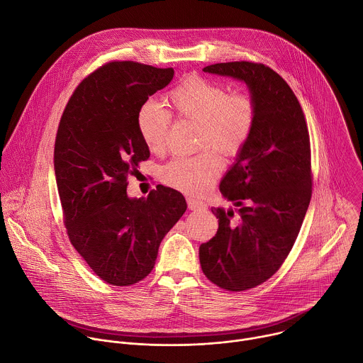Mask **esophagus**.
<instances>
[{"instance_id":"obj_1","label":"esophagus","mask_w":363,"mask_h":363,"mask_svg":"<svg viewBox=\"0 0 363 363\" xmlns=\"http://www.w3.org/2000/svg\"><path fill=\"white\" fill-rule=\"evenodd\" d=\"M186 203H188V208L192 210V211L205 210V208H206V203H205V202L198 201V199H194V198H188V199H186Z\"/></svg>"}]
</instances>
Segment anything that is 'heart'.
I'll return each instance as SVG.
<instances>
[{"label":"heart","instance_id":"heart-1","mask_svg":"<svg viewBox=\"0 0 363 363\" xmlns=\"http://www.w3.org/2000/svg\"><path fill=\"white\" fill-rule=\"evenodd\" d=\"M167 101L178 118L199 123V147L210 145L224 157H237L254 130L257 106L252 96L247 91L230 93L218 82L189 76L167 94ZM171 123V113L155 100H146L136 115L142 142L157 155L167 149ZM221 169L218 153L208 148L194 157L174 158L162 167L161 179L185 194L202 195L213 186Z\"/></svg>","mask_w":363,"mask_h":363}]
</instances>
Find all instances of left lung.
<instances>
[{
	"label": "left lung",
	"instance_id": "obj_1",
	"mask_svg": "<svg viewBox=\"0 0 363 363\" xmlns=\"http://www.w3.org/2000/svg\"><path fill=\"white\" fill-rule=\"evenodd\" d=\"M205 73L242 80L255 101L254 130L220 191L238 206L211 208L218 231L199 247V263L210 281L242 291L269 280L284 263L312 198L310 138L300 103L269 66L217 63Z\"/></svg>",
	"mask_w": 363,
	"mask_h": 363
}]
</instances>
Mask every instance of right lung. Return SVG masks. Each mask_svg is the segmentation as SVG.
Here are the masks:
<instances>
[{
    "label": "right lung",
    "instance_id": "right-lung-1",
    "mask_svg": "<svg viewBox=\"0 0 363 363\" xmlns=\"http://www.w3.org/2000/svg\"><path fill=\"white\" fill-rule=\"evenodd\" d=\"M174 69L111 62L76 87L59 123L55 172L67 235L91 272L130 286L153 269L167 233L186 210L181 192L158 185L129 198L128 177L149 158L136 115L169 84Z\"/></svg>",
    "mask_w": 363,
    "mask_h": 363
}]
</instances>
